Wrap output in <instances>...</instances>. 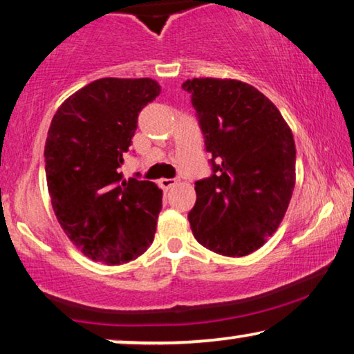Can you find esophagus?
<instances>
[{
    "mask_svg": "<svg viewBox=\"0 0 354 354\" xmlns=\"http://www.w3.org/2000/svg\"><path fill=\"white\" fill-rule=\"evenodd\" d=\"M176 183V178H161V180H159V185H161L164 190H169V188H172Z\"/></svg>",
    "mask_w": 354,
    "mask_h": 354,
    "instance_id": "34e87169",
    "label": "esophagus"
}]
</instances>
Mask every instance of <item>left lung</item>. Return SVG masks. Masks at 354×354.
<instances>
[{"instance_id": "1", "label": "left lung", "mask_w": 354, "mask_h": 354, "mask_svg": "<svg viewBox=\"0 0 354 354\" xmlns=\"http://www.w3.org/2000/svg\"><path fill=\"white\" fill-rule=\"evenodd\" d=\"M192 96L211 153V177L195 182L188 212L195 239L224 256H246L279 229L295 188L297 149L272 101L245 82L192 79Z\"/></svg>"}]
</instances>
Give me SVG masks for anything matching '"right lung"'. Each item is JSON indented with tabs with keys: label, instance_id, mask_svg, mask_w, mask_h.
I'll use <instances>...</instances> for the list:
<instances>
[{
	"label": "right lung",
	"instance_id": "right-lung-1",
	"mask_svg": "<svg viewBox=\"0 0 354 354\" xmlns=\"http://www.w3.org/2000/svg\"><path fill=\"white\" fill-rule=\"evenodd\" d=\"M159 93L156 80L106 77L69 96L51 120L45 172L53 209L67 239L98 263H129L154 240L162 190L125 180L119 167L138 113Z\"/></svg>",
	"mask_w": 354,
	"mask_h": 354
}]
</instances>
